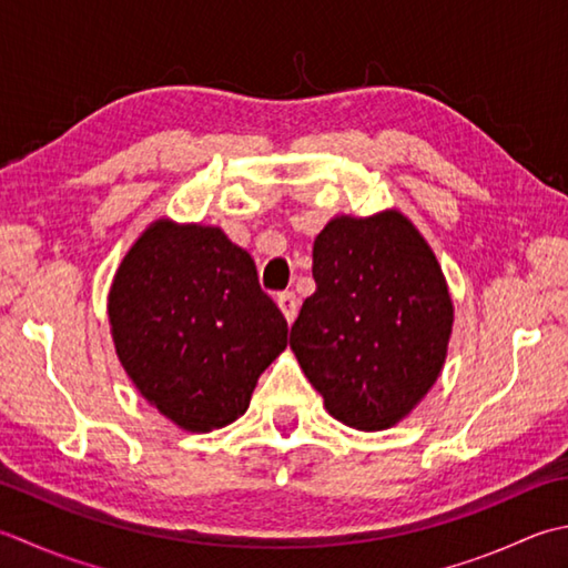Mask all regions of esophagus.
<instances>
[{
    "instance_id": "1",
    "label": "esophagus",
    "mask_w": 568,
    "mask_h": 568,
    "mask_svg": "<svg viewBox=\"0 0 568 568\" xmlns=\"http://www.w3.org/2000/svg\"><path fill=\"white\" fill-rule=\"evenodd\" d=\"M277 307H281V313L285 315L287 322H293L297 317V297L295 293H281L277 295Z\"/></svg>"
}]
</instances>
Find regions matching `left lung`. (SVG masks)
I'll use <instances>...</instances> for the list:
<instances>
[{
    "label": "left lung",
    "mask_w": 568,
    "mask_h": 568,
    "mask_svg": "<svg viewBox=\"0 0 568 568\" xmlns=\"http://www.w3.org/2000/svg\"><path fill=\"white\" fill-rule=\"evenodd\" d=\"M313 277L291 332L305 376L344 426H396L446 364L453 300L436 253L396 209L335 216L315 239Z\"/></svg>",
    "instance_id": "8db88e82"
}]
</instances>
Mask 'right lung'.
I'll return each instance as SVG.
<instances>
[{"mask_svg":"<svg viewBox=\"0 0 568 568\" xmlns=\"http://www.w3.org/2000/svg\"><path fill=\"white\" fill-rule=\"evenodd\" d=\"M108 317L138 392L184 430L246 414L258 376L287 347V322L251 255L216 226L158 219L113 277Z\"/></svg>","mask_w":568,"mask_h":568,"instance_id":"1","label":"right lung"}]
</instances>
